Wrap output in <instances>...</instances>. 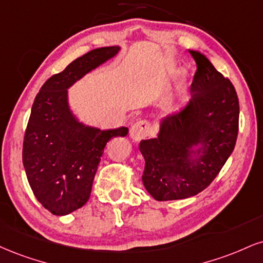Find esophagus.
Instances as JSON below:
<instances>
[{"instance_id": "1", "label": "esophagus", "mask_w": 263, "mask_h": 263, "mask_svg": "<svg viewBox=\"0 0 263 263\" xmlns=\"http://www.w3.org/2000/svg\"><path fill=\"white\" fill-rule=\"evenodd\" d=\"M151 134V127L149 123L147 121H140L136 122L135 125H132L131 129H129V137L132 138V141L140 142L141 140L147 137Z\"/></svg>"}]
</instances>
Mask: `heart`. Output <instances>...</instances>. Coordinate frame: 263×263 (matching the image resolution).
I'll return each instance as SVG.
<instances>
[{
	"mask_svg": "<svg viewBox=\"0 0 263 263\" xmlns=\"http://www.w3.org/2000/svg\"><path fill=\"white\" fill-rule=\"evenodd\" d=\"M183 80H185V76H182V77H181V80H180V83H182ZM167 107H169V104H165V106H164V110H166Z\"/></svg>",
	"mask_w": 263,
	"mask_h": 263,
	"instance_id": "1",
	"label": "heart"
}]
</instances>
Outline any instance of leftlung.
<instances>
[{"mask_svg": "<svg viewBox=\"0 0 263 263\" xmlns=\"http://www.w3.org/2000/svg\"><path fill=\"white\" fill-rule=\"evenodd\" d=\"M197 63L191 98L159 121L156 138L143 140L142 181L157 201L183 200L203 191L235 147L239 100L234 85L210 60L191 50Z\"/></svg>", "mask_w": 263, "mask_h": 263, "instance_id": "1", "label": "left lung"}]
</instances>
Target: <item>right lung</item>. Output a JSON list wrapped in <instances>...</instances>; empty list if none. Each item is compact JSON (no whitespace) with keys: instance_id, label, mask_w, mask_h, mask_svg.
<instances>
[{"instance_id":"add662e5","label":"right lung","mask_w":263,"mask_h":263,"mask_svg":"<svg viewBox=\"0 0 263 263\" xmlns=\"http://www.w3.org/2000/svg\"><path fill=\"white\" fill-rule=\"evenodd\" d=\"M121 47L94 49L49 78L31 106L24 136L23 165L36 200L55 216L72 213L89 200L107 142L127 127L100 129L81 121L69 105L68 89L118 55Z\"/></svg>"}]
</instances>
